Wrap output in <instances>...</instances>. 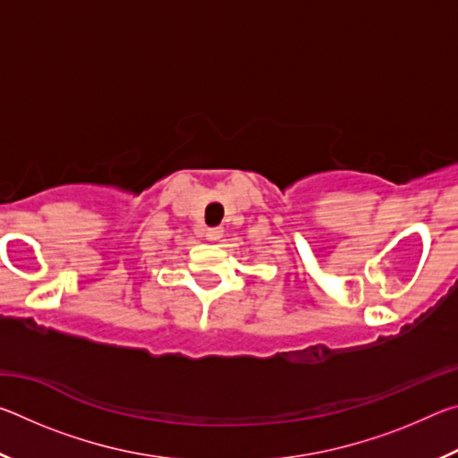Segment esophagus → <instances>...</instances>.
Returning a JSON list of instances; mask_svg holds the SVG:
<instances>
[{
  "instance_id": "obj_1",
  "label": "esophagus",
  "mask_w": 458,
  "mask_h": 458,
  "mask_svg": "<svg viewBox=\"0 0 458 458\" xmlns=\"http://www.w3.org/2000/svg\"><path fill=\"white\" fill-rule=\"evenodd\" d=\"M222 228H208L206 230V238L210 240V242H216V240H220L222 238Z\"/></svg>"
}]
</instances>
